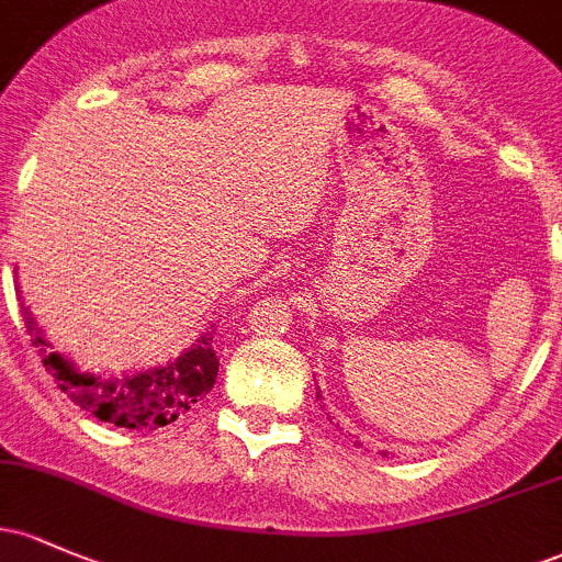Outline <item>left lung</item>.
I'll list each match as a JSON object with an SVG mask.
<instances>
[{
    "label": "left lung",
    "mask_w": 562,
    "mask_h": 562,
    "mask_svg": "<svg viewBox=\"0 0 562 562\" xmlns=\"http://www.w3.org/2000/svg\"><path fill=\"white\" fill-rule=\"evenodd\" d=\"M317 400H319V392H317Z\"/></svg>",
    "instance_id": "obj_1"
}]
</instances>
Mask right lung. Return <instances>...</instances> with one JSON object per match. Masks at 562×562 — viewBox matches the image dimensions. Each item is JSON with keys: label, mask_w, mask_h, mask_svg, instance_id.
Returning <instances> with one entry per match:
<instances>
[{"label": "right lung", "mask_w": 562, "mask_h": 562, "mask_svg": "<svg viewBox=\"0 0 562 562\" xmlns=\"http://www.w3.org/2000/svg\"><path fill=\"white\" fill-rule=\"evenodd\" d=\"M23 323L31 333V344L40 351L47 373L53 375L58 390L79 405L82 411L92 413L101 422L114 424L125 429H157L181 418L194 403H200L213 390L215 375H218V357L213 351V330H207L194 349L178 357L176 362L154 371L122 375V379H103V375L77 373L60 355L47 347L50 344L42 338L34 317L26 310Z\"/></svg>", "instance_id": "add662e5"}]
</instances>
